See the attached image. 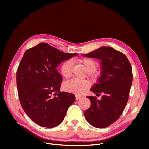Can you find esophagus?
Here are the masks:
<instances>
[{"label":"esophagus","instance_id":"34e87169","mask_svg":"<svg viewBox=\"0 0 149 149\" xmlns=\"http://www.w3.org/2000/svg\"><path fill=\"white\" fill-rule=\"evenodd\" d=\"M82 97L79 96V95H75V100H78L79 99H80Z\"/></svg>","mask_w":149,"mask_h":149}]
</instances>
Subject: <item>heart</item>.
I'll use <instances>...</instances> for the list:
<instances>
[{"mask_svg":"<svg viewBox=\"0 0 149 149\" xmlns=\"http://www.w3.org/2000/svg\"><path fill=\"white\" fill-rule=\"evenodd\" d=\"M80 63L83 65L88 72V77L94 78L96 76L95 70L97 68V62L91 58H83L78 59ZM73 62L69 59L63 62L61 67L62 75L66 79L70 78L72 74ZM90 83L87 80H79L73 79L63 85V89L65 91L76 94H82L90 87Z\"/></svg>","mask_w":149,"mask_h":149,"instance_id":"b5f03b06","label":"heart"}]
</instances>
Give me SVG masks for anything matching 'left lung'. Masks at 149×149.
Instances as JSON below:
<instances>
[{
    "instance_id": "left-lung-1",
    "label": "left lung",
    "mask_w": 149,
    "mask_h": 149,
    "mask_svg": "<svg viewBox=\"0 0 149 149\" xmlns=\"http://www.w3.org/2000/svg\"><path fill=\"white\" fill-rule=\"evenodd\" d=\"M85 57L101 60V77L91 89L93 96L87 97L90 107L84 113L87 121L96 128H105L117 121L128 101L133 81L132 68L126 56L113 48L102 47Z\"/></svg>"
}]
</instances>
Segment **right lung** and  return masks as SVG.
<instances>
[{"label":"right lung","mask_w":149,"mask_h":149,"mask_svg":"<svg viewBox=\"0 0 149 149\" xmlns=\"http://www.w3.org/2000/svg\"><path fill=\"white\" fill-rule=\"evenodd\" d=\"M77 55L47 43L39 44L24 54L16 72L18 95L24 111L36 124L52 128L64 119L75 97L59 91L62 78L56 68Z\"/></svg>","instance_id":"right-lung-1"}]
</instances>
